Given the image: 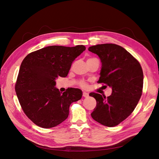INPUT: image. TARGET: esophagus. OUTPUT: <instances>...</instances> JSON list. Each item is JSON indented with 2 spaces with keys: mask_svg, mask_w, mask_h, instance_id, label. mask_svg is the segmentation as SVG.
Returning <instances> with one entry per match:
<instances>
[{
  "mask_svg": "<svg viewBox=\"0 0 159 159\" xmlns=\"http://www.w3.org/2000/svg\"><path fill=\"white\" fill-rule=\"evenodd\" d=\"M83 96H84V98H88V96H89V93H86V92H84V93H83Z\"/></svg>",
  "mask_w": 159,
  "mask_h": 159,
  "instance_id": "1",
  "label": "esophagus"
}]
</instances>
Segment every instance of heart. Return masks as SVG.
I'll return each mask as SVG.
<instances>
[{
	"label": "heart",
	"instance_id": "1",
	"mask_svg": "<svg viewBox=\"0 0 159 159\" xmlns=\"http://www.w3.org/2000/svg\"><path fill=\"white\" fill-rule=\"evenodd\" d=\"M81 85L82 86V87H85V86H86V84H85V83L82 82V83H81Z\"/></svg>",
	"mask_w": 159,
	"mask_h": 159
}]
</instances>
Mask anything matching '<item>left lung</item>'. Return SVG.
Wrapping results in <instances>:
<instances>
[{"mask_svg": "<svg viewBox=\"0 0 159 159\" xmlns=\"http://www.w3.org/2000/svg\"><path fill=\"white\" fill-rule=\"evenodd\" d=\"M88 50L97 54L102 62L98 82L112 89L107 98L99 93H89L97 102L91 115L103 125L115 127L131 114L141 97L142 68L129 52L117 44H98L90 46Z\"/></svg>", "mask_w": 159, "mask_h": 159, "instance_id": "1", "label": "left lung"}]
</instances>
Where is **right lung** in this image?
<instances>
[{
    "label": "right lung",
    "mask_w": 159,
    "mask_h": 159,
    "mask_svg": "<svg viewBox=\"0 0 159 159\" xmlns=\"http://www.w3.org/2000/svg\"><path fill=\"white\" fill-rule=\"evenodd\" d=\"M85 50L83 45L50 46L23 60L15 91L24 112L36 125L44 129L57 126L68 118L71 103L82 97L80 89L61 93L55 86L56 78L68 75L72 62Z\"/></svg>",
    "instance_id": "add662e5"
}]
</instances>
